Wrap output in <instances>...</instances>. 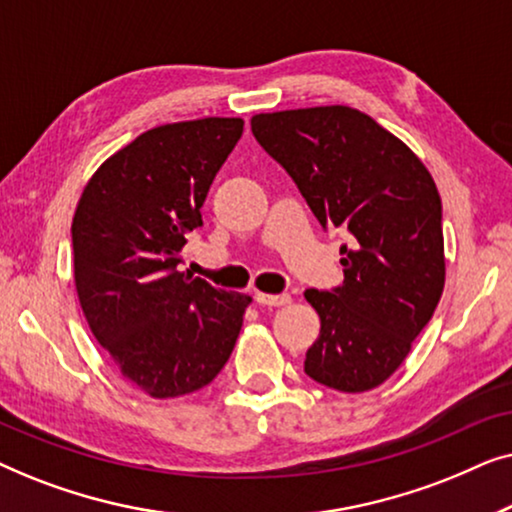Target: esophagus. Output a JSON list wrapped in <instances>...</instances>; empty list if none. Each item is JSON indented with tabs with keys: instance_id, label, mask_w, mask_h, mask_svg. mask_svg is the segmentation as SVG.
<instances>
[{
	"instance_id": "esophagus-1",
	"label": "esophagus",
	"mask_w": 512,
	"mask_h": 512,
	"mask_svg": "<svg viewBox=\"0 0 512 512\" xmlns=\"http://www.w3.org/2000/svg\"><path fill=\"white\" fill-rule=\"evenodd\" d=\"M256 303L258 305H270V307H279V305H289L291 296L289 293H256Z\"/></svg>"
}]
</instances>
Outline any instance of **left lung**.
Listing matches in <instances>:
<instances>
[{"instance_id":"8db88e82","label":"left lung","mask_w":512,"mask_h":512,"mask_svg":"<svg viewBox=\"0 0 512 512\" xmlns=\"http://www.w3.org/2000/svg\"><path fill=\"white\" fill-rule=\"evenodd\" d=\"M251 132L291 174L321 226L349 233V247H340L342 286L305 291L321 321L305 373L345 394L380 387L443 296L436 181L410 146L342 104L256 114Z\"/></svg>"}]
</instances>
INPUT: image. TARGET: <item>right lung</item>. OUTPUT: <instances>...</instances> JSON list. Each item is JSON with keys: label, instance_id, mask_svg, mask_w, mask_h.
I'll return each instance as SVG.
<instances>
[{"label": "right lung", "instance_id": "1", "mask_svg": "<svg viewBox=\"0 0 512 512\" xmlns=\"http://www.w3.org/2000/svg\"><path fill=\"white\" fill-rule=\"evenodd\" d=\"M242 118L146 130L97 167L72 221L74 284L95 340L151 398L207 387L233 352L247 293L179 272L209 186L242 137Z\"/></svg>", "mask_w": 512, "mask_h": 512}]
</instances>
